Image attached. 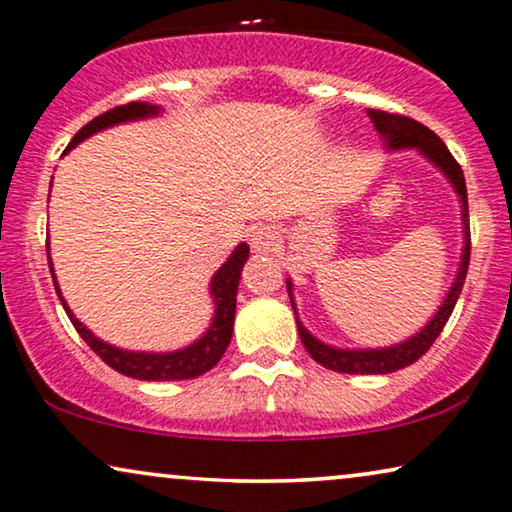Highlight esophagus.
<instances>
[{
    "instance_id": "1",
    "label": "esophagus",
    "mask_w": 512,
    "mask_h": 512,
    "mask_svg": "<svg viewBox=\"0 0 512 512\" xmlns=\"http://www.w3.org/2000/svg\"><path fill=\"white\" fill-rule=\"evenodd\" d=\"M277 230L270 226H261L251 233V249L258 251V254H268V251H275L277 247Z\"/></svg>"
}]
</instances>
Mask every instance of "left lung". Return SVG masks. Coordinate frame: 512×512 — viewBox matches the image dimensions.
Returning a JSON list of instances; mask_svg holds the SVG:
<instances>
[{"mask_svg":"<svg viewBox=\"0 0 512 512\" xmlns=\"http://www.w3.org/2000/svg\"><path fill=\"white\" fill-rule=\"evenodd\" d=\"M370 121H373L377 135L382 137L384 149L387 151H403V149H415L422 153V156L429 160L433 167H438L440 172L445 174V179L450 181L454 193L461 202V223H464V249H461V261H459V270L457 277L447 291V296L443 303H440L438 312L426 321L424 328H419L415 335H410L408 340L396 342L391 347H377V349H342V347H333L321 342L319 338L307 331L303 326V321L298 319V310H296V300H293V282L286 279V289H289V298H291V307L293 314H296V324H298V335L303 340V345L310 356L321 366L328 370H335V373H347V375H387V373H396L410 363H415L419 356L426 354L436 338L443 331V326L450 319V314L457 305L459 293L464 289L466 282V272H468V258H471V230H468V195H466V181H464V172L447 146L443 144L436 132L426 128V125L412 121L408 116H398V114H387V111H377V109H368Z\"/></svg>","mask_w":512,"mask_h":512,"instance_id":"left-lung-1","label":"left lung"}]
</instances>
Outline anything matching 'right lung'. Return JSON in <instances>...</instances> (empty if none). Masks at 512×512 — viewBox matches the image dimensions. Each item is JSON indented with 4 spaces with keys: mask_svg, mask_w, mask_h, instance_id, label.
<instances>
[{
    "mask_svg": "<svg viewBox=\"0 0 512 512\" xmlns=\"http://www.w3.org/2000/svg\"><path fill=\"white\" fill-rule=\"evenodd\" d=\"M160 111L163 109L149 102H130V104H123V107L109 109L107 114L97 116L88 125H83V128L74 135L72 142H69L65 153L72 151L76 144L83 142V139L93 137L95 132L114 128V125H121V123L142 121V118L158 116ZM247 258H249V244L240 242L233 254L228 256V261L214 272L212 282H209V296L214 300V317L209 321L207 331L202 333L198 340L181 349H174V352H132V349H121L100 340L93 331H90V328L83 326L81 321L74 317V312L69 310L67 300L62 298L58 279H55L51 254H48V268H51L55 291H58L60 303L65 307L69 321H72L81 338L88 342V347L93 349V352L100 356L107 366L118 370L121 375L135 377V380L174 382V380H193V377L205 375L207 370H212L216 363L221 361L223 352H226V347L230 345V338H233L237 286H240V275H242L244 263H247Z\"/></svg>",
    "mask_w": 512,
    "mask_h": 512,
    "instance_id": "1",
    "label": "right lung"
}]
</instances>
